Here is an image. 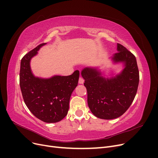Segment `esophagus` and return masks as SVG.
<instances>
[{"instance_id":"obj_1","label":"esophagus","mask_w":158,"mask_h":158,"mask_svg":"<svg viewBox=\"0 0 158 158\" xmlns=\"http://www.w3.org/2000/svg\"><path fill=\"white\" fill-rule=\"evenodd\" d=\"M78 82H79V84H83V83L84 82V79H83L82 77H80Z\"/></svg>"}]
</instances>
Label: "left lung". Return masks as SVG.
<instances>
[{"instance_id":"obj_1","label":"left lung","mask_w":158,"mask_h":158,"mask_svg":"<svg viewBox=\"0 0 158 158\" xmlns=\"http://www.w3.org/2000/svg\"><path fill=\"white\" fill-rule=\"evenodd\" d=\"M117 51L111 60L114 64L123 63L124 68L114 76L105 77L98 67H85L81 71L90 111L96 117L106 120L118 118L126 112L135 98L139 83L135 55L119 44Z\"/></svg>"}]
</instances>
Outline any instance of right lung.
Segmentation results:
<instances>
[{
	"label": "right lung",
	"instance_id": "right-lung-1",
	"mask_svg": "<svg viewBox=\"0 0 158 158\" xmlns=\"http://www.w3.org/2000/svg\"><path fill=\"white\" fill-rule=\"evenodd\" d=\"M41 44L21 60L20 85L23 101L31 113L45 123H57L68 113L71 94L77 86L80 73L75 70L67 76L55 75L49 78L33 74L30 61L38 53Z\"/></svg>",
	"mask_w": 158,
	"mask_h": 158
}]
</instances>
